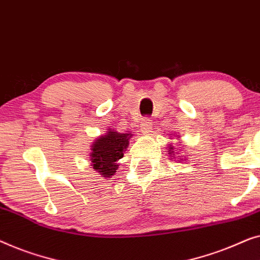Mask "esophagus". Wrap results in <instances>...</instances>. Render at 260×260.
Segmentation results:
<instances>
[{
	"mask_svg": "<svg viewBox=\"0 0 260 260\" xmlns=\"http://www.w3.org/2000/svg\"><path fill=\"white\" fill-rule=\"evenodd\" d=\"M140 128H141V132L144 134H148L149 132H151V128H152V121L149 119H144L140 123Z\"/></svg>",
	"mask_w": 260,
	"mask_h": 260,
	"instance_id": "1",
	"label": "esophagus"
}]
</instances>
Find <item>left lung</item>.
Instances as JSON below:
<instances>
[{"mask_svg":"<svg viewBox=\"0 0 260 260\" xmlns=\"http://www.w3.org/2000/svg\"><path fill=\"white\" fill-rule=\"evenodd\" d=\"M174 149H175V148H174V146L172 145L171 142H170V144H168V149H167V151H168V154H170V158H171V160H172V159H174V158H178V156L175 155V153H177V152H175ZM177 151H179V149H177ZM180 160H182V159H181V158H179L178 162L180 161ZM185 160H186V159H185Z\"/></svg>","mask_w":260,"mask_h":260,"instance_id":"obj_1","label":"left lung"}]
</instances>
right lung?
Listing matches in <instances>:
<instances>
[{"instance_id": "1", "label": "right lung", "mask_w": 260, "mask_h": 260, "mask_svg": "<svg viewBox=\"0 0 260 260\" xmlns=\"http://www.w3.org/2000/svg\"><path fill=\"white\" fill-rule=\"evenodd\" d=\"M132 135L109 128L104 135L98 137L90 146L89 160L93 170L106 178H112L119 167L118 161L128 147Z\"/></svg>"}]
</instances>
